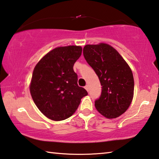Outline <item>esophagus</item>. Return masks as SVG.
<instances>
[{"mask_svg":"<svg viewBox=\"0 0 159 159\" xmlns=\"http://www.w3.org/2000/svg\"><path fill=\"white\" fill-rule=\"evenodd\" d=\"M85 89L87 90L88 92V91H89V88H88V85H85Z\"/></svg>","mask_w":159,"mask_h":159,"instance_id":"1","label":"esophagus"}]
</instances>
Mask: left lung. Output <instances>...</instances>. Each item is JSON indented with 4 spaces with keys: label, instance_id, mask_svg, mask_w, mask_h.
Listing matches in <instances>:
<instances>
[{
    "label": "left lung",
    "instance_id": "obj_1",
    "mask_svg": "<svg viewBox=\"0 0 159 159\" xmlns=\"http://www.w3.org/2000/svg\"><path fill=\"white\" fill-rule=\"evenodd\" d=\"M83 56L100 81L102 93L95 106L107 118H117L130 107L133 98L134 79L121 55L106 43L86 45Z\"/></svg>",
    "mask_w": 159,
    "mask_h": 159
}]
</instances>
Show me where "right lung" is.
Returning <instances> with one entry per match:
<instances>
[{
	"label": "right lung",
	"instance_id": "obj_1",
	"mask_svg": "<svg viewBox=\"0 0 159 159\" xmlns=\"http://www.w3.org/2000/svg\"><path fill=\"white\" fill-rule=\"evenodd\" d=\"M82 52L76 45L56 48L35 66L30 84L32 99L47 118L62 120L76 111L80 99L88 95L78 85L74 64Z\"/></svg>",
	"mask_w": 159,
	"mask_h": 159
}]
</instances>
